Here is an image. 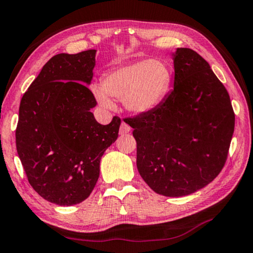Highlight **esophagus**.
Returning a JSON list of instances; mask_svg holds the SVG:
<instances>
[{
  "label": "esophagus",
  "mask_w": 253,
  "mask_h": 253,
  "mask_svg": "<svg viewBox=\"0 0 253 253\" xmlns=\"http://www.w3.org/2000/svg\"><path fill=\"white\" fill-rule=\"evenodd\" d=\"M130 131V127L127 125L126 123H122V125H120V129H119V133L120 134H127V133H129Z\"/></svg>",
  "instance_id": "1"
}]
</instances>
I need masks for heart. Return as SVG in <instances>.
<instances>
[{
  "mask_svg": "<svg viewBox=\"0 0 253 253\" xmlns=\"http://www.w3.org/2000/svg\"><path fill=\"white\" fill-rule=\"evenodd\" d=\"M172 83V72L161 59H140L117 67L103 79L102 86L92 87L96 99L104 108L111 109L110 97L124 101L127 110L134 113L151 111L161 104Z\"/></svg>",
  "mask_w": 253,
  "mask_h": 253,
  "instance_id": "b5f03b06",
  "label": "heart"
}]
</instances>
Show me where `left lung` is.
<instances>
[{
    "label": "left lung",
    "mask_w": 253,
    "mask_h": 253,
    "mask_svg": "<svg viewBox=\"0 0 253 253\" xmlns=\"http://www.w3.org/2000/svg\"><path fill=\"white\" fill-rule=\"evenodd\" d=\"M126 123L134 128L138 173L155 193L187 196L212 182L225 166L235 113L209 63L189 48L174 56V88L151 111Z\"/></svg>",
    "instance_id": "left-lung-1"
}]
</instances>
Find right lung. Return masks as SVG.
<instances>
[{"label":"right lung","mask_w":253,"mask_h":253,"mask_svg":"<svg viewBox=\"0 0 253 253\" xmlns=\"http://www.w3.org/2000/svg\"><path fill=\"white\" fill-rule=\"evenodd\" d=\"M96 50L51 57L20 101L16 147L32 188L57 205L89 197L104 151L118 137L122 120L96 122L97 104L86 84Z\"/></svg>","instance_id":"obj_1"}]
</instances>
